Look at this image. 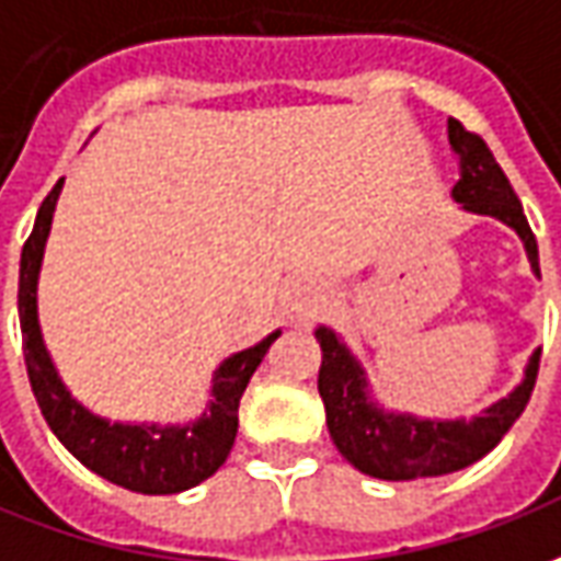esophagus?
Returning a JSON list of instances; mask_svg holds the SVG:
<instances>
[{"label":"esophagus","mask_w":561,"mask_h":561,"mask_svg":"<svg viewBox=\"0 0 561 561\" xmlns=\"http://www.w3.org/2000/svg\"><path fill=\"white\" fill-rule=\"evenodd\" d=\"M316 304H319V288L309 279L294 282L291 288H288V294H285V307H288L291 316H304V312H309Z\"/></svg>","instance_id":"esophagus-1"}]
</instances>
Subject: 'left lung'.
<instances>
[{"mask_svg":"<svg viewBox=\"0 0 561 561\" xmlns=\"http://www.w3.org/2000/svg\"><path fill=\"white\" fill-rule=\"evenodd\" d=\"M446 133L458 163V182L453 187L458 209L468 215H485L511 227L526 249L531 273L540 279L538 242L499 160L492 158L483 139L465 130L456 117L446 121ZM312 334L321 346L319 394L324 401L331 440L352 468L376 480L403 483L422 477H444L480 461L523 416L538 379L540 348H535L523 367V379L504 398L483 407L471 419L419 416L410 410H389L376 398L367 367L348 348L340 331L331 324H316Z\"/></svg>","mask_w":561,"mask_h":561,"instance_id":"8db88e82","label":"left lung"}]
</instances>
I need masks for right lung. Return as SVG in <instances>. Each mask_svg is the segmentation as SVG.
<instances>
[{
  "mask_svg": "<svg viewBox=\"0 0 561 561\" xmlns=\"http://www.w3.org/2000/svg\"><path fill=\"white\" fill-rule=\"evenodd\" d=\"M60 191L62 179L35 215L33 233L21 252V288H18L23 358L42 416L48 419L57 440L84 468L100 473L108 483L142 495H175L194 489L203 480H209L230 456L240 428L242 391L261 358L267 355L270 343L282 331H273L254 346L227 355L215 367L206 407L185 422H112L93 413L62 382L38 321V273L45 261V245H48Z\"/></svg>",
  "mask_w": 561,
  "mask_h": 561,
  "instance_id": "1",
  "label": "right lung"
}]
</instances>
